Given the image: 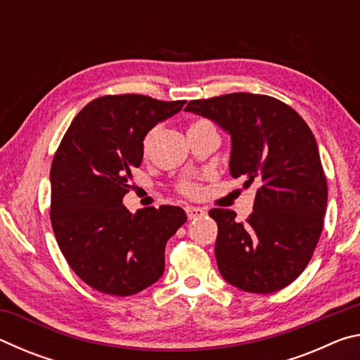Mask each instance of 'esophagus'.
I'll return each mask as SVG.
<instances>
[{
    "label": "esophagus",
    "instance_id": "34e87169",
    "mask_svg": "<svg viewBox=\"0 0 360 360\" xmlns=\"http://www.w3.org/2000/svg\"><path fill=\"white\" fill-rule=\"evenodd\" d=\"M187 212V217L191 219H198V217H203L206 214V211L202 210V208H197V206H188V208L186 210Z\"/></svg>",
    "mask_w": 360,
    "mask_h": 360
}]
</instances>
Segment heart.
<instances>
[{"label":"heart","mask_w":360,"mask_h":360,"mask_svg":"<svg viewBox=\"0 0 360 360\" xmlns=\"http://www.w3.org/2000/svg\"><path fill=\"white\" fill-rule=\"evenodd\" d=\"M206 122H208V120H205V119H197V120H193L192 124H191V129H192V127H197V125L206 124ZM184 191H186V192H192V191H193V187H192V186H186V187H184Z\"/></svg>","instance_id":"1"}]
</instances>
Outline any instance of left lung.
Here are the masks:
<instances>
[{
    "label": "left lung",
    "mask_w": 360,
    "mask_h": 360,
    "mask_svg": "<svg viewBox=\"0 0 360 360\" xmlns=\"http://www.w3.org/2000/svg\"><path fill=\"white\" fill-rule=\"evenodd\" d=\"M186 111L214 120L231 136L230 173L255 184L254 211L212 208L216 260L225 281L271 294L302 275L318 246L327 208V179L318 143L295 109L246 92L192 100Z\"/></svg>",
    "instance_id": "1"
}]
</instances>
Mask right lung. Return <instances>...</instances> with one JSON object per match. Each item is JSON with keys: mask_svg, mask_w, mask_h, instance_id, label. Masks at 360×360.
Here are the masks:
<instances>
[{"mask_svg": "<svg viewBox=\"0 0 360 360\" xmlns=\"http://www.w3.org/2000/svg\"><path fill=\"white\" fill-rule=\"evenodd\" d=\"M186 100L105 95L82 108L51 167V222L71 270L90 288L127 297L165 270V246L187 221L179 206L139 210L122 205L131 169L141 165L143 139Z\"/></svg>", "mask_w": 360, "mask_h": 360, "instance_id": "1", "label": "right lung"}]
</instances>
